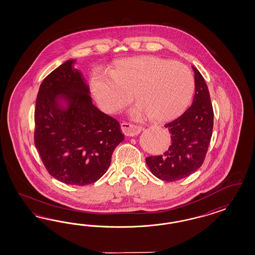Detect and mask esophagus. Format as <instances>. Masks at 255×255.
Here are the masks:
<instances>
[{
  "mask_svg": "<svg viewBox=\"0 0 255 255\" xmlns=\"http://www.w3.org/2000/svg\"><path fill=\"white\" fill-rule=\"evenodd\" d=\"M121 127H122L123 132L127 136H134L142 131V127L137 126V125L128 124V123H123L121 124Z\"/></svg>",
  "mask_w": 255,
  "mask_h": 255,
  "instance_id": "obj_1",
  "label": "esophagus"
}]
</instances>
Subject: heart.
Returning <instances> with one entry per match:
<instances>
[{"label":"heart","mask_w":255,"mask_h":255,"mask_svg":"<svg viewBox=\"0 0 255 255\" xmlns=\"http://www.w3.org/2000/svg\"><path fill=\"white\" fill-rule=\"evenodd\" d=\"M91 85L103 111H120L133 94L138 103L131 110L133 119L149 116L162 123L177 118L187 108L193 97L194 77L181 62L144 56L120 61L112 76L95 73Z\"/></svg>","instance_id":"b5f03b06"}]
</instances>
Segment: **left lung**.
<instances>
[{
    "label": "left lung",
    "instance_id": "8db88e82",
    "mask_svg": "<svg viewBox=\"0 0 255 255\" xmlns=\"http://www.w3.org/2000/svg\"><path fill=\"white\" fill-rule=\"evenodd\" d=\"M193 69L195 93L192 106L164 125L171 134L170 147L162 154L146 158L155 177L168 182L186 178L200 167L212 135L214 113L209 89L200 72Z\"/></svg>",
    "mask_w": 255,
    "mask_h": 255
}]
</instances>
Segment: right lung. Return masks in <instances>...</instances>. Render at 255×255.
<instances>
[{
	"label": "right lung",
	"instance_id": "add662e5",
	"mask_svg": "<svg viewBox=\"0 0 255 255\" xmlns=\"http://www.w3.org/2000/svg\"><path fill=\"white\" fill-rule=\"evenodd\" d=\"M69 60L39 88L34 145L46 169L65 184L85 186L108 171L124 133L119 122L93 104L83 74Z\"/></svg>",
	"mask_w": 255,
	"mask_h": 255
}]
</instances>
